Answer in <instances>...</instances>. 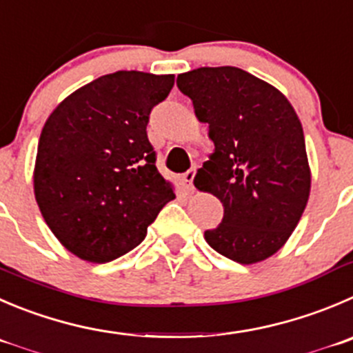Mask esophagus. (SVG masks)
<instances>
[{
    "mask_svg": "<svg viewBox=\"0 0 353 353\" xmlns=\"http://www.w3.org/2000/svg\"><path fill=\"white\" fill-rule=\"evenodd\" d=\"M196 168H190L189 171H185V173H183V182H185V187L189 190H192L194 189V179H196Z\"/></svg>",
    "mask_w": 353,
    "mask_h": 353,
    "instance_id": "obj_1",
    "label": "esophagus"
}]
</instances>
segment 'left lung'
I'll use <instances>...</instances> for the list:
<instances>
[{"instance_id": "left-lung-1", "label": "left lung", "mask_w": 353, "mask_h": 353, "mask_svg": "<svg viewBox=\"0 0 353 353\" xmlns=\"http://www.w3.org/2000/svg\"><path fill=\"white\" fill-rule=\"evenodd\" d=\"M176 86L214 143L194 183L220 199L223 218L204 239L237 263L272 256L290 239L310 194L303 128L293 105L239 67H199L180 74Z\"/></svg>"}]
</instances>
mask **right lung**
<instances>
[{
    "instance_id": "1",
    "label": "right lung",
    "mask_w": 353,
    "mask_h": 353,
    "mask_svg": "<svg viewBox=\"0 0 353 353\" xmlns=\"http://www.w3.org/2000/svg\"><path fill=\"white\" fill-rule=\"evenodd\" d=\"M173 85V74H105L67 97L43 126L36 201L57 239L81 260L107 263L132 251L174 199L147 139L150 110Z\"/></svg>"
}]
</instances>
